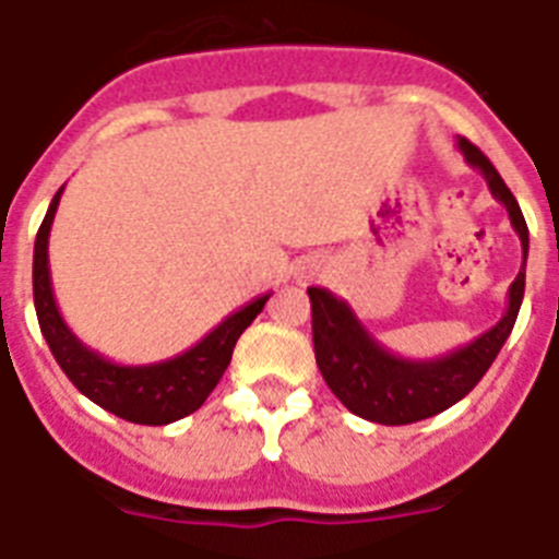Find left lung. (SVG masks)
Returning <instances> with one entry per match:
<instances>
[{
	"label": "left lung",
	"mask_w": 559,
	"mask_h": 559,
	"mask_svg": "<svg viewBox=\"0 0 559 559\" xmlns=\"http://www.w3.org/2000/svg\"><path fill=\"white\" fill-rule=\"evenodd\" d=\"M459 151L464 153L469 168H476L485 177L496 200L508 209L513 231L520 235L522 243V270L508 289V307L502 319L490 331L443 357L406 359L391 354L385 345L373 340L348 301L333 296L331 289L307 287L313 307L316 366L333 394L348 406V412L366 417L371 424H417L467 397L487 368L493 366L520 316L522 296H525V261H528V226L522 217L520 202L476 144L459 139Z\"/></svg>",
	"instance_id": "obj_1"
}]
</instances>
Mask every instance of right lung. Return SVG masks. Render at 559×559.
Wrapping results in <instances>:
<instances>
[{
	"instance_id": "add662e5",
	"label": "right lung",
	"mask_w": 559,
	"mask_h": 559,
	"mask_svg": "<svg viewBox=\"0 0 559 559\" xmlns=\"http://www.w3.org/2000/svg\"><path fill=\"white\" fill-rule=\"evenodd\" d=\"M60 193L63 188L55 193L34 240V307H37L39 331L46 336L57 366L63 368L74 389L86 394L92 403L124 417L130 424L165 426L197 412L231 362V350L240 333L254 322V316L261 313L272 293H263L226 316L186 354L151 366H118L98 350L86 348L57 310L51 270H48V235L60 205Z\"/></svg>"
}]
</instances>
